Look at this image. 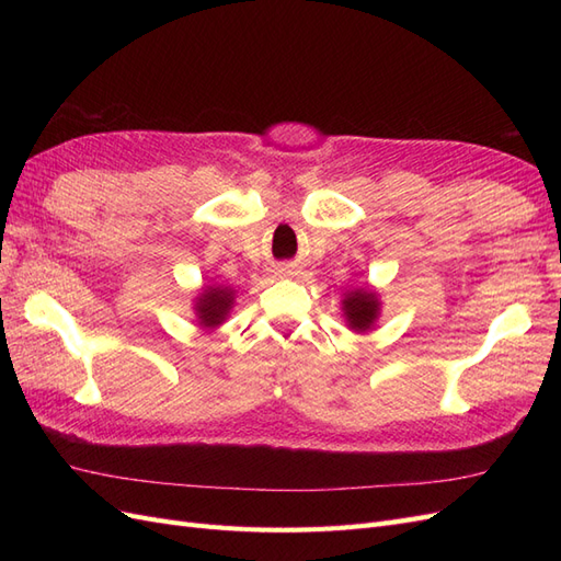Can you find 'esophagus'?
<instances>
[{
	"label": "esophagus",
	"instance_id": "obj_1",
	"mask_svg": "<svg viewBox=\"0 0 561 561\" xmlns=\"http://www.w3.org/2000/svg\"><path fill=\"white\" fill-rule=\"evenodd\" d=\"M278 274H283V276H285V274H290V268H287V266H280V268H278Z\"/></svg>",
	"mask_w": 561,
	"mask_h": 561
}]
</instances>
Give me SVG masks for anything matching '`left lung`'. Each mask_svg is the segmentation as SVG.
Wrapping results in <instances>:
<instances>
[{
	"instance_id": "8db88e82",
	"label": "left lung",
	"mask_w": 561,
	"mask_h": 561,
	"mask_svg": "<svg viewBox=\"0 0 561 561\" xmlns=\"http://www.w3.org/2000/svg\"><path fill=\"white\" fill-rule=\"evenodd\" d=\"M379 307L381 301L377 293L367 290V287H355V290L346 293V297L342 299V311L353 332H367L375 328V322L379 318Z\"/></svg>"
}]
</instances>
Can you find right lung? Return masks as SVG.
<instances>
[{"label":"right lung","instance_id":"1","mask_svg":"<svg viewBox=\"0 0 561 561\" xmlns=\"http://www.w3.org/2000/svg\"><path fill=\"white\" fill-rule=\"evenodd\" d=\"M233 307V290L231 287H219V285H208L196 299V318L201 328H217L222 325L225 318L229 316Z\"/></svg>","mask_w":561,"mask_h":561}]
</instances>
